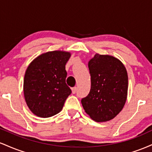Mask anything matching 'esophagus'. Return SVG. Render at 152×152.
<instances>
[{"mask_svg": "<svg viewBox=\"0 0 152 152\" xmlns=\"http://www.w3.org/2000/svg\"><path fill=\"white\" fill-rule=\"evenodd\" d=\"M76 91H77V88H76V87H74V88H72V93L73 94H76Z\"/></svg>", "mask_w": 152, "mask_h": 152, "instance_id": "1", "label": "esophagus"}]
</instances>
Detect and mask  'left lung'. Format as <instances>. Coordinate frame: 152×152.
<instances>
[{
	"label": "left lung",
	"mask_w": 152,
	"mask_h": 152,
	"mask_svg": "<svg viewBox=\"0 0 152 152\" xmlns=\"http://www.w3.org/2000/svg\"><path fill=\"white\" fill-rule=\"evenodd\" d=\"M91 89L81 104L95 121L114 118L123 109L127 97L128 75L123 64L114 57L96 53L88 61Z\"/></svg>",
	"instance_id": "left-lung-1"
}]
</instances>
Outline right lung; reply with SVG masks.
I'll return each instance as SVG.
<instances>
[{"instance_id":"obj_1","label":"right lung","mask_w":152,"mask_h":152,"mask_svg":"<svg viewBox=\"0 0 152 152\" xmlns=\"http://www.w3.org/2000/svg\"><path fill=\"white\" fill-rule=\"evenodd\" d=\"M69 52L54 50L35 58L26 71L23 82L26 104L35 115L53 116L63 109L71 90L66 83Z\"/></svg>"}]
</instances>
